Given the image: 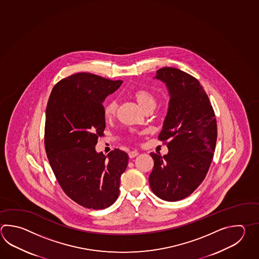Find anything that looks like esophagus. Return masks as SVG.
I'll return each mask as SVG.
<instances>
[{"label":"esophagus","instance_id":"1","mask_svg":"<svg viewBox=\"0 0 259 259\" xmlns=\"http://www.w3.org/2000/svg\"><path fill=\"white\" fill-rule=\"evenodd\" d=\"M139 152H138V150H133V151H130L129 153H128V156H129V158H135V157H137L138 156Z\"/></svg>","mask_w":259,"mask_h":259}]
</instances>
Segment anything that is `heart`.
I'll return each instance as SVG.
<instances>
[{"mask_svg": "<svg viewBox=\"0 0 259 259\" xmlns=\"http://www.w3.org/2000/svg\"><path fill=\"white\" fill-rule=\"evenodd\" d=\"M134 96L138 102V104L141 106L144 111L148 109H154L157 104V99L150 91L146 90H138L134 92ZM118 108V102L116 100L111 99L106 102L104 105V115L106 118H111L115 114Z\"/></svg>", "mask_w": 259, "mask_h": 259, "instance_id": "obj_1", "label": "heart"}]
</instances>
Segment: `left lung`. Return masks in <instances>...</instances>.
Listing matches in <instances>:
<instances>
[{
    "instance_id": "obj_1",
    "label": "left lung",
    "mask_w": 259,
    "mask_h": 259,
    "mask_svg": "<svg viewBox=\"0 0 259 259\" xmlns=\"http://www.w3.org/2000/svg\"><path fill=\"white\" fill-rule=\"evenodd\" d=\"M154 79L163 82L169 92L158 135L169 152L163 157L150 153L154 167L148 181L160 199L175 202L190 195L206 177L216 147V118L206 91L194 76L164 67Z\"/></svg>"
}]
</instances>
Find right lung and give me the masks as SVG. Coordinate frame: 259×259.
I'll list each match as a JSON object with an SVG mask.
<instances>
[{"label": "right lung", "instance_id": "obj_1", "mask_svg": "<svg viewBox=\"0 0 259 259\" xmlns=\"http://www.w3.org/2000/svg\"><path fill=\"white\" fill-rule=\"evenodd\" d=\"M121 80L78 73L54 85L48 101L45 148L59 185L80 206L104 209L119 195L128 155L120 149L105 156L96 151L105 129L106 98Z\"/></svg>", "mask_w": 259, "mask_h": 259}]
</instances>
